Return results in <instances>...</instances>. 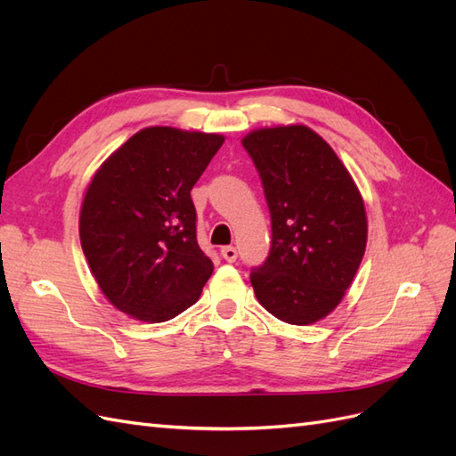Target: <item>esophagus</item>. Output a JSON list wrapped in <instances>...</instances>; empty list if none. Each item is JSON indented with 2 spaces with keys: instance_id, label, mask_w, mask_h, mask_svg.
Instances as JSON below:
<instances>
[{
  "instance_id": "obj_1",
  "label": "esophagus",
  "mask_w": 456,
  "mask_h": 456,
  "mask_svg": "<svg viewBox=\"0 0 456 456\" xmlns=\"http://www.w3.org/2000/svg\"><path fill=\"white\" fill-rule=\"evenodd\" d=\"M220 255H223V258L224 260H228V262H233L238 258V251H236V247H232V245H228V247H223V251H220Z\"/></svg>"
}]
</instances>
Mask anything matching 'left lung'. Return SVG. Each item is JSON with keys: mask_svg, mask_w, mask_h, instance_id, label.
<instances>
[{"mask_svg": "<svg viewBox=\"0 0 456 456\" xmlns=\"http://www.w3.org/2000/svg\"><path fill=\"white\" fill-rule=\"evenodd\" d=\"M241 144L272 216L270 255L251 272L255 295L278 320L312 325L340 305L362 265L363 198L335 150L306 126L255 129Z\"/></svg>", "mask_w": 456, "mask_h": 456, "instance_id": "obj_1", "label": "left lung"}]
</instances>
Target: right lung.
Instances as JSON below:
<instances>
[{"label":"right lung","instance_id":"obj_1","mask_svg":"<svg viewBox=\"0 0 456 456\" xmlns=\"http://www.w3.org/2000/svg\"><path fill=\"white\" fill-rule=\"evenodd\" d=\"M223 142L218 133L146 127L93 175L79 211L81 249L119 312L161 323L198 302L213 260L198 245L190 190Z\"/></svg>","mask_w":456,"mask_h":456}]
</instances>
